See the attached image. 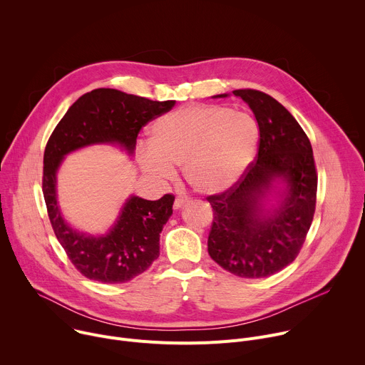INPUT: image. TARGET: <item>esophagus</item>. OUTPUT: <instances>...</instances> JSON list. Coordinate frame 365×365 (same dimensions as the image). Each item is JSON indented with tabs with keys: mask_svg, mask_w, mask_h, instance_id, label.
I'll return each instance as SVG.
<instances>
[{
	"mask_svg": "<svg viewBox=\"0 0 365 365\" xmlns=\"http://www.w3.org/2000/svg\"><path fill=\"white\" fill-rule=\"evenodd\" d=\"M189 200V197H183V196H178L176 199H175V203H173V207L175 210H179V207H182L186 202Z\"/></svg>",
	"mask_w": 365,
	"mask_h": 365,
	"instance_id": "obj_1",
	"label": "esophagus"
}]
</instances>
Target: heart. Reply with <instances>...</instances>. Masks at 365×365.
Returning a JSON list of instances; mask_svg holds the SVG:
<instances>
[{"mask_svg":"<svg viewBox=\"0 0 365 365\" xmlns=\"http://www.w3.org/2000/svg\"><path fill=\"white\" fill-rule=\"evenodd\" d=\"M258 125L248 114L224 106H192L160 117L151 125L141 153L144 170L159 180L183 166L187 183L202 193H218L238 182L252 162Z\"/></svg>","mask_w":365,"mask_h":365,"instance_id":"heart-1","label":"heart"}]
</instances>
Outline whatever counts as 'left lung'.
I'll return each mask as SVG.
<instances>
[{"label": "left lung", "instance_id": "left-lung-1", "mask_svg": "<svg viewBox=\"0 0 365 365\" xmlns=\"http://www.w3.org/2000/svg\"><path fill=\"white\" fill-rule=\"evenodd\" d=\"M232 93L257 120L258 153L235 185L206 196L214 211L207 252L235 276L262 279L283 270L300 252L315 215L318 173L306 133L279 101L257 89ZM276 178L287 182L288 193L264 216L259 199Z\"/></svg>", "mask_w": 365, "mask_h": 365}]
</instances>
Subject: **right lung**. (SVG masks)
<instances>
[{"mask_svg":"<svg viewBox=\"0 0 365 365\" xmlns=\"http://www.w3.org/2000/svg\"><path fill=\"white\" fill-rule=\"evenodd\" d=\"M175 103L98 88L78 98L48 137L41 179L47 215L71 263L89 280L125 283L145 272L160 254V232L173 212L175 196L166 193L159 200L131 196L107 235L89 237L72 230L61 215L56 170L68 153L89 144L117 143L134 153L140 130Z\"/></svg>","mask_w":365,"mask_h":365,"instance_id":"1","label":"right lung"}]
</instances>
